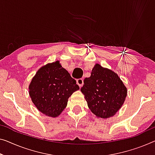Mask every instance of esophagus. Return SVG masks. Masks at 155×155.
Listing matches in <instances>:
<instances>
[{
  "mask_svg": "<svg viewBox=\"0 0 155 155\" xmlns=\"http://www.w3.org/2000/svg\"><path fill=\"white\" fill-rule=\"evenodd\" d=\"M77 84L78 85V86L80 87H81L83 86V85H84V80L82 79V78H79V79H77Z\"/></svg>",
  "mask_w": 155,
  "mask_h": 155,
  "instance_id": "obj_1",
  "label": "esophagus"
}]
</instances>
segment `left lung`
Segmentation results:
<instances>
[{"instance_id": "left-lung-1", "label": "left lung", "mask_w": 155, "mask_h": 155, "mask_svg": "<svg viewBox=\"0 0 155 155\" xmlns=\"http://www.w3.org/2000/svg\"><path fill=\"white\" fill-rule=\"evenodd\" d=\"M81 91L87 107L97 117L107 119L114 116L122 107L127 89L114 71L94 64L91 76L84 79Z\"/></svg>"}]
</instances>
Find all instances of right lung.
<instances>
[{
	"label": "right lung",
	"instance_id": "obj_1",
	"mask_svg": "<svg viewBox=\"0 0 155 155\" xmlns=\"http://www.w3.org/2000/svg\"><path fill=\"white\" fill-rule=\"evenodd\" d=\"M29 94L41 114L58 117L73 92L79 90L76 81L57 61L40 68L29 85Z\"/></svg>",
	"mask_w": 155,
	"mask_h": 155
}]
</instances>
